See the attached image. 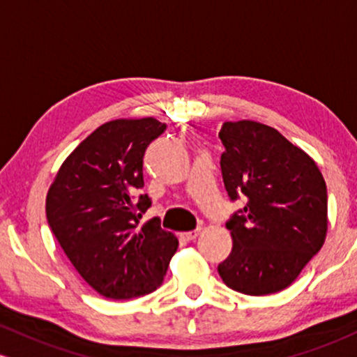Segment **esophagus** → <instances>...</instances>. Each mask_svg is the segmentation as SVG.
<instances>
[{
	"label": "esophagus",
	"mask_w": 357,
	"mask_h": 357,
	"mask_svg": "<svg viewBox=\"0 0 357 357\" xmlns=\"http://www.w3.org/2000/svg\"><path fill=\"white\" fill-rule=\"evenodd\" d=\"M199 232H200L199 229L190 231V232H182V234H180V238H182L183 241H194V239L199 236Z\"/></svg>",
	"instance_id": "esophagus-1"
}]
</instances>
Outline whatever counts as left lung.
Returning a JSON list of instances; mask_svg holds the SVG:
<instances>
[{"mask_svg": "<svg viewBox=\"0 0 357 357\" xmlns=\"http://www.w3.org/2000/svg\"><path fill=\"white\" fill-rule=\"evenodd\" d=\"M224 187L246 206L231 215L232 251L222 282L244 295H270L295 282L327 232V187L317 163L275 128L227 121L219 131Z\"/></svg>", "mask_w": 357, "mask_h": 357, "instance_id": "1", "label": "left lung"}]
</instances>
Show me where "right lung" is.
<instances>
[{
	"label": "right lung",
	"instance_id": "1",
	"mask_svg": "<svg viewBox=\"0 0 357 357\" xmlns=\"http://www.w3.org/2000/svg\"><path fill=\"white\" fill-rule=\"evenodd\" d=\"M167 130L155 118L114 119L92 131L59 168L47 221L63 253L99 295L128 300L162 285L178 239L153 218L143 182L146 146Z\"/></svg>",
	"mask_w": 357,
	"mask_h": 357
}]
</instances>
